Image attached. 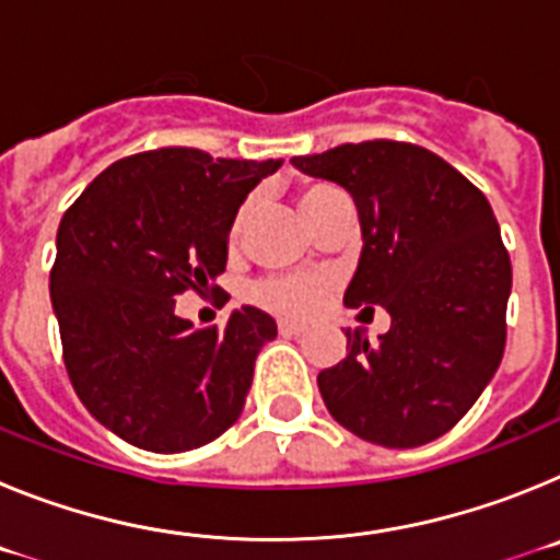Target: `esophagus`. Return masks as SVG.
<instances>
[{"mask_svg":"<svg viewBox=\"0 0 560 560\" xmlns=\"http://www.w3.org/2000/svg\"><path fill=\"white\" fill-rule=\"evenodd\" d=\"M280 334H283V336H303L305 334V325L289 323V319H285V323H280Z\"/></svg>","mask_w":560,"mask_h":560,"instance_id":"1","label":"esophagus"}]
</instances>
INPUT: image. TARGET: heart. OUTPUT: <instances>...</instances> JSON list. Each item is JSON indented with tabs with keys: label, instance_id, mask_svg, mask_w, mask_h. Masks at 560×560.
I'll return each instance as SVG.
<instances>
[{
	"label": "heart",
	"instance_id": "heart-1",
	"mask_svg": "<svg viewBox=\"0 0 560 560\" xmlns=\"http://www.w3.org/2000/svg\"><path fill=\"white\" fill-rule=\"evenodd\" d=\"M339 199H345L334 185H325V182H305L296 192V201H300V210L305 212L311 226H316L323 221L325 212L336 205ZM249 215V205H244L237 210L235 221L230 226V237L235 241L244 230V221ZM330 294V280L323 275H300V277H275V280H266L260 289H257V300L266 305V308L277 311V314L285 316H311L323 308V303Z\"/></svg>",
	"mask_w": 560,
	"mask_h": 560
}]
</instances>
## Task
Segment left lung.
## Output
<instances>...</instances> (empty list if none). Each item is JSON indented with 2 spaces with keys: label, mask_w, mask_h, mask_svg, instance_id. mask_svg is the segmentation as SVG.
I'll list each match as a JSON object with an SVG mask.
<instances>
[{
  "label": "left lung",
  "mask_w": 560,
  "mask_h": 560,
  "mask_svg": "<svg viewBox=\"0 0 560 560\" xmlns=\"http://www.w3.org/2000/svg\"><path fill=\"white\" fill-rule=\"evenodd\" d=\"M291 162L353 196L364 246L345 305H381L393 319L378 341L348 328V355L316 375L325 407L378 446L432 443L474 407L504 353L513 271L491 205L412 142H348Z\"/></svg>",
  "instance_id": "8db88e82"
}]
</instances>
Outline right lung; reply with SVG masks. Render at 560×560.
<instances>
[{
    "label": "right lung",
    "mask_w": 560,
    "mask_h": 560,
    "mask_svg": "<svg viewBox=\"0 0 560 560\" xmlns=\"http://www.w3.org/2000/svg\"><path fill=\"white\" fill-rule=\"evenodd\" d=\"M280 165L199 148L133 153L63 212L49 271L63 364L92 418L131 446L190 452L244 409L275 319L244 305L226 328L196 330L176 296L215 291L237 207Z\"/></svg>",
    "instance_id": "add662e5"
}]
</instances>
